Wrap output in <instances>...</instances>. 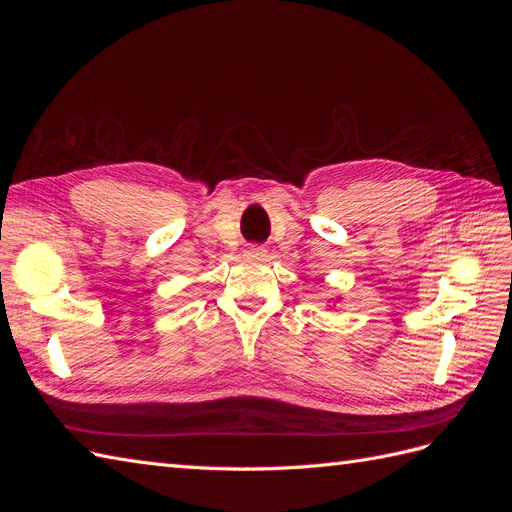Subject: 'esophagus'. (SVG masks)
Wrapping results in <instances>:
<instances>
[{"instance_id": "34e87169", "label": "esophagus", "mask_w": 512, "mask_h": 512, "mask_svg": "<svg viewBox=\"0 0 512 512\" xmlns=\"http://www.w3.org/2000/svg\"><path fill=\"white\" fill-rule=\"evenodd\" d=\"M247 256L254 258V260H265L267 258V247L250 245V247H247Z\"/></svg>"}]
</instances>
